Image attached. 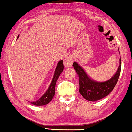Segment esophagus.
I'll return each instance as SVG.
<instances>
[{"instance_id":"1","label":"esophagus","mask_w":132,"mask_h":132,"mask_svg":"<svg viewBox=\"0 0 132 132\" xmlns=\"http://www.w3.org/2000/svg\"><path fill=\"white\" fill-rule=\"evenodd\" d=\"M73 59L71 56L67 57L64 60V64L67 67H70L73 63Z\"/></svg>"}]
</instances>
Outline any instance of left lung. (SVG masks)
I'll return each mask as SVG.
<instances>
[{"label":"left lung","instance_id":"8db88e82","mask_svg":"<svg viewBox=\"0 0 132 132\" xmlns=\"http://www.w3.org/2000/svg\"><path fill=\"white\" fill-rule=\"evenodd\" d=\"M120 61V65L116 73L109 80L103 82L93 80L88 76L82 67L77 62L73 63V67L79 76V93L84 98L88 101L96 102L111 93L116 85L120 75L121 67V58Z\"/></svg>","mask_w":132,"mask_h":132}]
</instances>
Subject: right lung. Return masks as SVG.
I'll return each instance as SVG.
<instances>
[{
    "mask_svg": "<svg viewBox=\"0 0 132 132\" xmlns=\"http://www.w3.org/2000/svg\"><path fill=\"white\" fill-rule=\"evenodd\" d=\"M19 35H18L17 38H19ZM64 70V64H63V61L61 60L59 61L57 65L56 66V68L55 69V73H54L53 77L52 79V82L50 84V86H48V89L46 91L44 94H43L41 97L38 100L36 101V102H30L32 104H34L35 106H43L46 105V104H48L50 101L52 100L53 97L55 95V86L56 83L57 79L59 78V76L61 74V73Z\"/></svg>",
    "mask_w": 132,
    "mask_h": 132,
    "instance_id": "right-lung-1",
    "label": "right lung"
}]
</instances>
